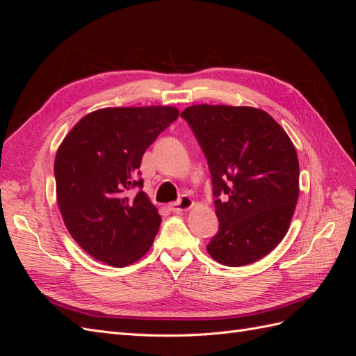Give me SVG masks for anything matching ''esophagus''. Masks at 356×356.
Here are the masks:
<instances>
[{
    "label": "esophagus",
    "instance_id": "obj_1",
    "mask_svg": "<svg viewBox=\"0 0 356 356\" xmlns=\"http://www.w3.org/2000/svg\"><path fill=\"white\" fill-rule=\"evenodd\" d=\"M193 204H195V202H193L191 197L188 196H182L179 200L170 203L169 204V209L172 212H184V211H188Z\"/></svg>",
    "mask_w": 356,
    "mask_h": 356
}]
</instances>
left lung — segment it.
Returning a JSON list of instances; mask_svg holds the SVG:
<instances>
[{
    "label": "left lung",
    "instance_id": "obj_1",
    "mask_svg": "<svg viewBox=\"0 0 356 356\" xmlns=\"http://www.w3.org/2000/svg\"><path fill=\"white\" fill-rule=\"evenodd\" d=\"M207 157L218 232L209 255L230 267L273 251L298 199L296 147L272 115L252 106L193 105L181 113Z\"/></svg>",
    "mask_w": 356,
    "mask_h": 356
}]
</instances>
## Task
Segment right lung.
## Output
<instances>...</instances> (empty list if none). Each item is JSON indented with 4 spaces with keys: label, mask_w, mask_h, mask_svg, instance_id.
Returning a JSON list of instances; mask_svg holds the SVG:
<instances>
[{
    "label": "right lung",
    "mask_w": 356,
    "mask_h": 356,
    "mask_svg": "<svg viewBox=\"0 0 356 356\" xmlns=\"http://www.w3.org/2000/svg\"><path fill=\"white\" fill-rule=\"evenodd\" d=\"M178 115L174 106L104 108L83 117L62 141L55 159L59 209L74 241L96 260L124 267L153 245L161 218L141 191L138 169Z\"/></svg>",
    "instance_id": "1"
}]
</instances>
